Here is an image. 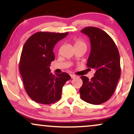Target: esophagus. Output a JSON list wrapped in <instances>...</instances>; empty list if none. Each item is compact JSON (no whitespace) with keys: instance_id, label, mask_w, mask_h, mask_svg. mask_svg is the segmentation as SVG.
Here are the masks:
<instances>
[{"instance_id":"esophagus-1","label":"esophagus","mask_w":134,"mask_h":134,"mask_svg":"<svg viewBox=\"0 0 134 134\" xmlns=\"http://www.w3.org/2000/svg\"><path fill=\"white\" fill-rule=\"evenodd\" d=\"M70 77H71V78H72V79H74V78L75 77H76V75H74V74H71V75H70Z\"/></svg>"}]
</instances>
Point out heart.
<instances>
[{"label":"heart","instance_id":"b5f03b06","mask_svg":"<svg viewBox=\"0 0 134 134\" xmlns=\"http://www.w3.org/2000/svg\"><path fill=\"white\" fill-rule=\"evenodd\" d=\"M75 48H78V47H85L86 48V43H85V41L81 39H77L75 41L74 44Z\"/></svg>","mask_w":134,"mask_h":134}]
</instances>
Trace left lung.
<instances>
[{"label": "left lung", "mask_w": 134, "mask_h": 134, "mask_svg": "<svg viewBox=\"0 0 134 134\" xmlns=\"http://www.w3.org/2000/svg\"><path fill=\"white\" fill-rule=\"evenodd\" d=\"M90 38L91 52L87 66L96 70L91 79L81 76V98L93 104H100L111 98L120 77V59L112 38L101 29L87 27L81 30Z\"/></svg>", "instance_id": "8db88e82"}]
</instances>
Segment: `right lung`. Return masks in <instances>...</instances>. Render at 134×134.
Wrapping results in <instances>:
<instances>
[{
    "label": "right lung",
    "mask_w": 134,
    "mask_h": 134,
    "mask_svg": "<svg viewBox=\"0 0 134 134\" xmlns=\"http://www.w3.org/2000/svg\"><path fill=\"white\" fill-rule=\"evenodd\" d=\"M68 34L38 32L23 46L19 71L25 91L35 102L49 104L58 101L63 86L71 79L66 72L53 74L49 67L55 60L53 50L55 44Z\"/></svg>",
    "instance_id": "obj_1"
}]
</instances>
